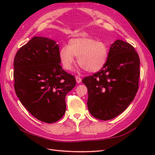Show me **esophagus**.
I'll return each instance as SVG.
<instances>
[{
	"label": "esophagus",
	"mask_w": 155,
	"mask_h": 155,
	"mask_svg": "<svg viewBox=\"0 0 155 155\" xmlns=\"http://www.w3.org/2000/svg\"><path fill=\"white\" fill-rule=\"evenodd\" d=\"M76 82L78 83H80L81 82V78L79 77V76H76Z\"/></svg>",
	"instance_id": "34e87169"
}]
</instances>
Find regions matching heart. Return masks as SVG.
<instances>
[{
	"label": "heart",
	"instance_id": "1",
	"mask_svg": "<svg viewBox=\"0 0 155 155\" xmlns=\"http://www.w3.org/2000/svg\"><path fill=\"white\" fill-rule=\"evenodd\" d=\"M109 50L107 45L101 41L87 37H78L69 40L59 51L61 64L64 69L71 70L75 63V57L78 63L88 72H96L105 66L109 57Z\"/></svg>",
	"mask_w": 155,
	"mask_h": 155
}]
</instances>
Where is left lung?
Returning a JSON list of instances; mask_svg holds the SVG:
<instances>
[{
	"label": "left lung",
	"mask_w": 155,
	"mask_h": 155,
	"mask_svg": "<svg viewBox=\"0 0 155 155\" xmlns=\"http://www.w3.org/2000/svg\"><path fill=\"white\" fill-rule=\"evenodd\" d=\"M140 59L132 45L116 40L110 45L105 66L82 82L88 89L87 107L96 118L109 120L120 115L138 89Z\"/></svg>",
	"instance_id": "left-lung-1"
}]
</instances>
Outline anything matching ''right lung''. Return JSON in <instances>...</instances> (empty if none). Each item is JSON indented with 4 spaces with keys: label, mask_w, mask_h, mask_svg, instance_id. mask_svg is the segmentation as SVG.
<instances>
[{
    "label": "right lung",
    "mask_w": 155,
    "mask_h": 155,
    "mask_svg": "<svg viewBox=\"0 0 155 155\" xmlns=\"http://www.w3.org/2000/svg\"><path fill=\"white\" fill-rule=\"evenodd\" d=\"M59 51L55 41L34 37L17 51L13 62L18 98L32 116L48 124L62 118L65 97L76 84L60 65Z\"/></svg>",
    "instance_id": "add662e5"
}]
</instances>
